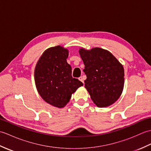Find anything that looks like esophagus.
<instances>
[{"label":"esophagus","instance_id":"esophagus-1","mask_svg":"<svg viewBox=\"0 0 151 151\" xmlns=\"http://www.w3.org/2000/svg\"><path fill=\"white\" fill-rule=\"evenodd\" d=\"M78 79L80 81H81L83 83V84H84V78H83V76H81V77H80Z\"/></svg>","mask_w":151,"mask_h":151}]
</instances>
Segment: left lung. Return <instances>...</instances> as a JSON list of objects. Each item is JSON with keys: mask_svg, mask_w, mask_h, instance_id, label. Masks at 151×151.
<instances>
[{"mask_svg": "<svg viewBox=\"0 0 151 151\" xmlns=\"http://www.w3.org/2000/svg\"><path fill=\"white\" fill-rule=\"evenodd\" d=\"M80 56L84 62L87 76L85 88L91 100L99 108L108 107L118 100L123 90L124 68L108 50L95 47L81 48Z\"/></svg>", "mask_w": 151, "mask_h": 151, "instance_id": "obj_1", "label": "left lung"}]
</instances>
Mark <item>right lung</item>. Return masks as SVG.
Masks as SVG:
<instances>
[{
  "mask_svg": "<svg viewBox=\"0 0 151 151\" xmlns=\"http://www.w3.org/2000/svg\"><path fill=\"white\" fill-rule=\"evenodd\" d=\"M69 50L60 45L44 51L34 70L35 84L38 93L48 104L62 108L72 94L83 86L71 76L72 68L67 62Z\"/></svg>",
  "mask_w": 151,
  "mask_h": 151,
  "instance_id": "right-lung-1",
  "label": "right lung"
}]
</instances>
